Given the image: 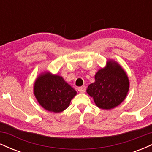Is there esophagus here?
<instances>
[{"label":"esophagus","instance_id":"34e87169","mask_svg":"<svg viewBox=\"0 0 152 152\" xmlns=\"http://www.w3.org/2000/svg\"><path fill=\"white\" fill-rule=\"evenodd\" d=\"M86 87L85 86H83L79 87V88H78V91L80 92V93H84V92L86 91Z\"/></svg>","mask_w":152,"mask_h":152}]
</instances>
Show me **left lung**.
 I'll list each match as a JSON object with an SVG mask.
<instances>
[{
	"label": "left lung",
	"instance_id": "1",
	"mask_svg": "<svg viewBox=\"0 0 152 152\" xmlns=\"http://www.w3.org/2000/svg\"><path fill=\"white\" fill-rule=\"evenodd\" d=\"M129 88L126 72L118 63L110 60L105 68L96 74L95 81L88 86L86 91L99 108L111 109L124 100Z\"/></svg>",
	"mask_w": 152,
	"mask_h": 152
}]
</instances>
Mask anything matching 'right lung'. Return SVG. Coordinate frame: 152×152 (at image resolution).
I'll use <instances>...</instances> for the list:
<instances>
[{
    "label": "right lung",
    "mask_w": 152,
    "mask_h": 152,
    "mask_svg": "<svg viewBox=\"0 0 152 152\" xmlns=\"http://www.w3.org/2000/svg\"><path fill=\"white\" fill-rule=\"evenodd\" d=\"M34 93L38 102L48 111L59 113L69 107L76 91L63 77L49 72L41 74L34 83Z\"/></svg>",
    "instance_id": "obj_1"
}]
</instances>
